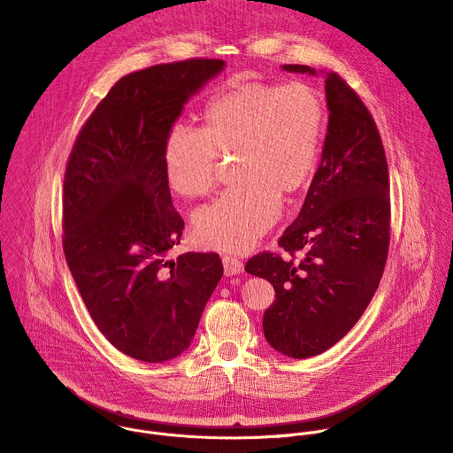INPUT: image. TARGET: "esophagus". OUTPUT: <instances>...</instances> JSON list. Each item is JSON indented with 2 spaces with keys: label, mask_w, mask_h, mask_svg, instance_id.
Segmentation results:
<instances>
[{
  "label": "esophagus",
  "mask_w": 453,
  "mask_h": 453,
  "mask_svg": "<svg viewBox=\"0 0 453 453\" xmlns=\"http://www.w3.org/2000/svg\"><path fill=\"white\" fill-rule=\"evenodd\" d=\"M222 264H224L226 276H236V274L243 273V262L236 260V257H233V256H224Z\"/></svg>",
  "instance_id": "1"
}]
</instances>
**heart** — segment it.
I'll list each match as a JSON object with an SVG mask.
<instances>
[{
	"mask_svg": "<svg viewBox=\"0 0 453 453\" xmlns=\"http://www.w3.org/2000/svg\"><path fill=\"white\" fill-rule=\"evenodd\" d=\"M325 127V100L317 88L242 82L219 91L203 112L201 133L180 125L163 145V170L182 199L208 196L220 157L234 156L236 186L193 215L201 245L245 252L276 222L280 197L288 201L311 180Z\"/></svg>",
	"mask_w": 453,
	"mask_h": 453,
	"instance_id": "obj_1",
	"label": "heart"
}]
</instances>
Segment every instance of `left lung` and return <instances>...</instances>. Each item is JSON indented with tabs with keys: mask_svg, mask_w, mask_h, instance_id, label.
<instances>
[{
	"mask_svg": "<svg viewBox=\"0 0 453 453\" xmlns=\"http://www.w3.org/2000/svg\"><path fill=\"white\" fill-rule=\"evenodd\" d=\"M283 70L317 75L301 64ZM325 91L326 138L304 204L280 238L287 256L262 252L245 265L273 283L264 334L292 358L330 349L357 325L389 250V170L376 123L337 73H325Z\"/></svg>",
	"mask_w": 453,
	"mask_h": 453,
	"instance_id": "left-lung-1",
	"label": "left lung"
}]
</instances>
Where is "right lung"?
Returning <instances> with one entry per match:
<instances>
[{"instance_id":"1","label":"right lung","mask_w":453,"mask_h":453,"mask_svg":"<svg viewBox=\"0 0 453 453\" xmlns=\"http://www.w3.org/2000/svg\"><path fill=\"white\" fill-rule=\"evenodd\" d=\"M189 58L125 75L93 111L64 175V254L95 325L121 353H184L224 267L215 252L166 260L184 220L173 210L163 145L184 104L222 73Z\"/></svg>"}]
</instances>
